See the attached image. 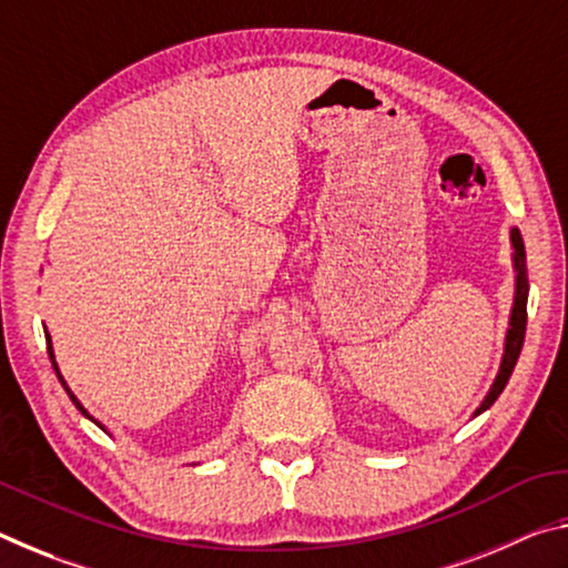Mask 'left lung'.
<instances>
[{"instance_id":"1","label":"left lung","mask_w":568,"mask_h":568,"mask_svg":"<svg viewBox=\"0 0 568 568\" xmlns=\"http://www.w3.org/2000/svg\"><path fill=\"white\" fill-rule=\"evenodd\" d=\"M511 245H514V267H516V293H514V307H511V321H508V333H506V345H504V358H501V368H498V376L494 381L488 396L480 403L478 413H484L486 408L494 406V400L501 396V390L506 388L508 378H511L514 365L521 355V345H524V335H526V301H528V271H526V250H524V237L516 227H511Z\"/></svg>"}]
</instances>
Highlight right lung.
I'll use <instances>...</instances> for the list:
<instances>
[{
	"label": "right lung",
	"mask_w": 568,
	"mask_h": 568,
	"mask_svg": "<svg viewBox=\"0 0 568 568\" xmlns=\"http://www.w3.org/2000/svg\"><path fill=\"white\" fill-rule=\"evenodd\" d=\"M44 338H47V353H50L52 368H54V373H57V378H60V383H62V388L67 390V396H70V398H72V403H74V406H77V410H80L84 418H90V420H94V418L90 416V413H88V408H84V406H82V403H80V400H77V396H74V393L70 390V386H67V381L62 378V373H60V368H57V361H54V351H52V338H50V333H47V331H44ZM94 423H98V426H100L102 430H108V428H104V426H102V423H100V420H94Z\"/></svg>",
	"instance_id": "1"
}]
</instances>
